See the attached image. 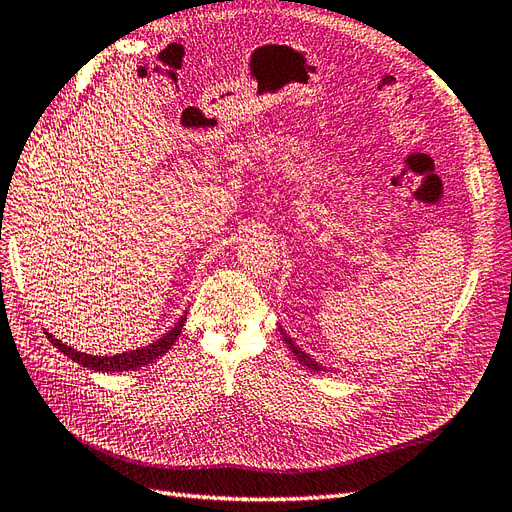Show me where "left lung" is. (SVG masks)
Listing matches in <instances>:
<instances>
[{"mask_svg": "<svg viewBox=\"0 0 512 512\" xmlns=\"http://www.w3.org/2000/svg\"><path fill=\"white\" fill-rule=\"evenodd\" d=\"M279 329H281V326H279ZM281 335H283V342H285L287 346H290V350L294 352V357H296L300 363H303L305 368H309L311 372H322V370H324V365H320L316 359H311L303 348H298V346L292 342V337L287 335L283 329H281Z\"/></svg>", "mask_w": 512, "mask_h": 512, "instance_id": "obj_1", "label": "left lung"}]
</instances>
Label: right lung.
<instances>
[{"label": "right lung", "instance_id": "right-lung-1", "mask_svg": "<svg viewBox=\"0 0 512 512\" xmlns=\"http://www.w3.org/2000/svg\"><path fill=\"white\" fill-rule=\"evenodd\" d=\"M186 313L183 311V316L177 320V324L170 329L168 333H164L157 342L149 344V346H142V348H136V350H127V352H121V355H110V357H97V355H86V352H80L75 350L67 344H62L60 339H56L51 333L45 331L47 339L51 344H54L62 355H67L69 359H73L75 363L84 365V368L88 370H95V372H129V370H138V368H144V365L153 363L155 359L164 357L168 348L175 344V339L181 335V329L183 324H186Z\"/></svg>", "mask_w": 512, "mask_h": 512}]
</instances>
